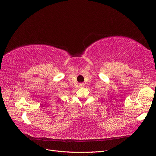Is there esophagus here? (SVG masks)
<instances>
[{"label": "esophagus", "instance_id": "34e87169", "mask_svg": "<svg viewBox=\"0 0 156 156\" xmlns=\"http://www.w3.org/2000/svg\"><path fill=\"white\" fill-rule=\"evenodd\" d=\"M83 86H84L83 84H80V87H83Z\"/></svg>", "mask_w": 156, "mask_h": 156}]
</instances>
